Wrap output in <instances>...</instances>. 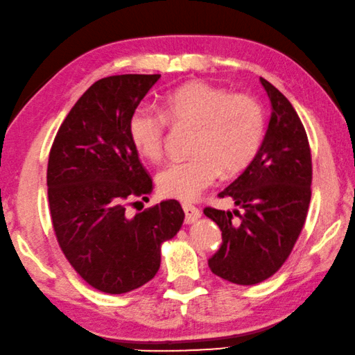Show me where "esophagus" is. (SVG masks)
I'll return each mask as SVG.
<instances>
[{
	"mask_svg": "<svg viewBox=\"0 0 355 355\" xmlns=\"http://www.w3.org/2000/svg\"><path fill=\"white\" fill-rule=\"evenodd\" d=\"M182 209L185 212V223H193V222H196L201 217V211L196 208V206H193V205L184 203L182 205Z\"/></svg>",
	"mask_w": 355,
	"mask_h": 355,
	"instance_id": "1",
	"label": "esophagus"
}]
</instances>
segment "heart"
Masks as SVG:
<instances>
[{"label":"heart","mask_w":355,"mask_h":355,"mask_svg":"<svg viewBox=\"0 0 355 355\" xmlns=\"http://www.w3.org/2000/svg\"><path fill=\"white\" fill-rule=\"evenodd\" d=\"M168 122L190 125L195 133L187 160L173 162L157 176L162 195L193 201L222 176L246 168L261 146L265 114L254 96L206 83H190L170 92L162 109L141 106L128 122L135 149L150 162L165 154Z\"/></svg>","instance_id":"1"}]
</instances>
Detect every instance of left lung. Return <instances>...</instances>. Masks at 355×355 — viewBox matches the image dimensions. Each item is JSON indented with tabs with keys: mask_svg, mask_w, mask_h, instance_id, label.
Wrapping results in <instances>:
<instances>
[{
	"mask_svg": "<svg viewBox=\"0 0 355 355\" xmlns=\"http://www.w3.org/2000/svg\"><path fill=\"white\" fill-rule=\"evenodd\" d=\"M260 83L272 109L263 143L243 174L219 193L241 211H203L222 232L209 268L239 286L259 284L284 265L306 220L313 181L308 136L297 111L268 80Z\"/></svg>",
	"mask_w": 355,
	"mask_h": 355,
	"instance_id": "1",
	"label": "left lung"
}]
</instances>
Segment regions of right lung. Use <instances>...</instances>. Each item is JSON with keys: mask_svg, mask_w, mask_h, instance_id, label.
Masks as SVG:
<instances>
[{"mask_svg": "<svg viewBox=\"0 0 355 355\" xmlns=\"http://www.w3.org/2000/svg\"><path fill=\"white\" fill-rule=\"evenodd\" d=\"M159 79L121 74L96 80L60 125L49 154L47 196L58 246L87 284L111 295L157 275L162 244L176 236L185 217L176 200L133 217L125 212L154 189L128 122Z\"/></svg>", "mask_w": 355, "mask_h": 355, "instance_id": "add662e5", "label": "right lung"}]
</instances>
